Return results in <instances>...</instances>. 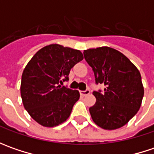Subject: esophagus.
<instances>
[{"instance_id":"34e87169","label":"esophagus","mask_w":154,"mask_h":154,"mask_svg":"<svg viewBox=\"0 0 154 154\" xmlns=\"http://www.w3.org/2000/svg\"><path fill=\"white\" fill-rule=\"evenodd\" d=\"M80 96L85 97V96L88 95V94L90 93V91H89V90H86V91H80Z\"/></svg>"}]
</instances>
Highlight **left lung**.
I'll return each mask as SVG.
<instances>
[{"mask_svg":"<svg viewBox=\"0 0 154 154\" xmlns=\"http://www.w3.org/2000/svg\"><path fill=\"white\" fill-rule=\"evenodd\" d=\"M97 84L104 91L93 92L95 104L89 111L98 127L113 130L124 126L141 105L144 87L138 68L120 51L103 46L84 51Z\"/></svg>","mask_w":154,"mask_h":154,"instance_id":"8db88e82","label":"left lung"}]
</instances>
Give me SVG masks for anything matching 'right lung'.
<instances>
[{
	"mask_svg": "<svg viewBox=\"0 0 154 154\" xmlns=\"http://www.w3.org/2000/svg\"><path fill=\"white\" fill-rule=\"evenodd\" d=\"M83 58L80 51L54 44L39 50L27 63L21 78V98L40 125L56 127L69 117L80 92L59 84L68 80L71 68Z\"/></svg>",
	"mask_w": 154,
	"mask_h": 154,
	"instance_id": "1",
	"label": "right lung"
}]
</instances>
